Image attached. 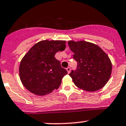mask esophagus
Returning a JSON list of instances; mask_svg holds the SVG:
<instances>
[{
  "instance_id": "obj_1",
  "label": "esophagus",
  "mask_w": 126,
  "mask_h": 126,
  "mask_svg": "<svg viewBox=\"0 0 126 126\" xmlns=\"http://www.w3.org/2000/svg\"><path fill=\"white\" fill-rule=\"evenodd\" d=\"M66 70H67V71H68V74L70 73V72H71V68H70V67H68V68H66Z\"/></svg>"
}]
</instances>
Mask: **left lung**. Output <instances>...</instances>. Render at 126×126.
I'll return each instance as SVG.
<instances>
[{"label": "left lung", "instance_id": "left-lung-1", "mask_svg": "<svg viewBox=\"0 0 126 126\" xmlns=\"http://www.w3.org/2000/svg\"><path fill=\"white\" fill-rule=\"evenodd\" d=\"M73 58L77 62L76 70L69 76L74 84L87 91H95L105 85L111 76L112 65L109 56L96 44L85 41H69Z\"/></svg>", "mask_w": 126, "mask_h": 126}]
</instances>
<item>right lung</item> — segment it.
Listing matches in <instances>:
<instances>
[{
    "label": "right lung",
    "instance_id": "obj_1",
    "mask_svg": "<svg viewBox=\"0 0 126 126\" xmlns=\"http://www.w3.org/2000/svg\"><path fill=\"white\" fill-rule=\"evenodd\" d=\"M65 48L66 41L43 40L28 51L20 63L19 76L29 91L44 96L58 88L68 72L61 66L55 55Z\"/></svg>",
    "mask_w": 126,
    "mask_h": 126
}]
</instances>
